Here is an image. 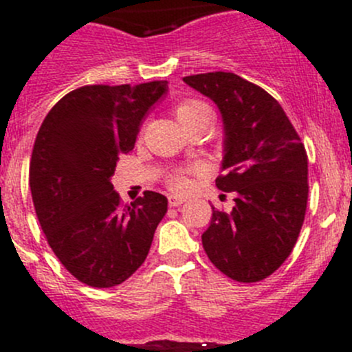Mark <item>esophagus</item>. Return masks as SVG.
Returning <instances> with one entry per match:
<instances>
[{"label":"esophagus","mask_w":352,"mask_h":352,"mask_svg":"<svg viewBox=\"0 0 352 352\" xmlns=\"http://www.w3.org/2000/svg\"><path fill=\"white\" fill-rule=\"evenodd\" d=\"M184 202H186V199H184V197L168 196V206H170V208H179V206H182Z\"/></svg>","instance_id":"34e87169"}]
</instances>
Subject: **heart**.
<instances>
[{"label": "heart", "mask_w": 352, "mask_h": 352, "mask_svg": "<svg viewBox=\"0 0 352 352\" xmlns=\"http://www.w3.org/2000/svg\"><path fill=\"white\" fill-rule=\"evenodd\" d=\"M173 113H175L179 122L186 129H189L192 124L201 122V120H211V109L208 107V104H204L201 100H194V98L179 102L173 107ZM189 172L190 168H177L166 173L165 182L168 186V189L175 190V192H184L189 187V180H187V173Z\"/></svg>", "instance_id": "1"}]
</instances>
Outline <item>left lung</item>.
Listing matches in <instances>:
<instances>
[{
	"instance_id": "1",
	"label": "left lung",
	"mask_w": 352,
	"mask_h": 352,
	"mask_svg": "<svg viewBox=\"0 0 352 352\" xmlns=\"http://www.w3.org/2000/svg\"><path fill=\"white\" fill-rule=\"evenodd\" d=\"M184 81L221 112L225 156L216 187L235 194L232 212L212 208L202 247L233 281H262L289 257L303 226L307 150L279 102L264 88L225 71Z\"/></svg>"
}]
</instances>
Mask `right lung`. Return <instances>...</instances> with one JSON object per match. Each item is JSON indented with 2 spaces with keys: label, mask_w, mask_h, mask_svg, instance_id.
Returning <instances> with one entry per match:
<instances>
[{
  "label": "right lung",
  "mask_w": 352,
  "mask_h": 352,
  "mask_svg": "<svg viewBox=\"0 0 352 352\" xmlns=\"http://www.w3.org/2000/svg\"><path fill=\"white\" fill-rule=\"evenodd\" d=\"M168 81L87 85L45 116L30 158L32 201L49 247L85 285L112 287L146 258L166 197L146 190L122 206L110 177Z\"/></svg>",
  "instance_id": "obj_1"
}]
</instances>
